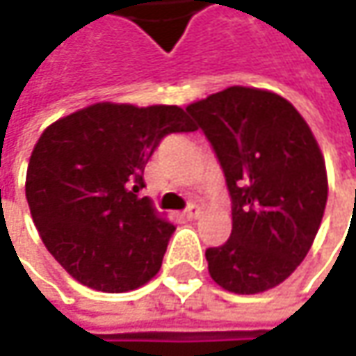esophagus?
<instances>
[{
	"label": "esophagus",
	"mask_w": 356,
	"mask_h": 356,
	"mask_svg": "<svg viewBox=\"0 0 356 356\" xmlns=\"http://www.w3.org/2000/svg\"><path fill=\"white\" fill-rule=\"evenodd\" d=\"M200 213L202 212H200L198 206H194V204H192V206H188V208L184 210V218L186 220H198Z\"/></svg>",
	"instance_id": "34e87169"
}]
</instances>
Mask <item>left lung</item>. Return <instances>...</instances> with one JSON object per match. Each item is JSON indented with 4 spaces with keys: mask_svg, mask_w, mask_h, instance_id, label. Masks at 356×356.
<instances>
[{
    "mask_svg": "<svg viewBox=\"0 0 356 356\" xmlns=\"http://www.w3.org/2000/svg\"><path fill=\"white\" fill-rule=\"evenodd\" d=\"M224 168L232 236L206 250L222 289L264 293L287 280L321 226L329 182L317 138L273 90L227 87L188 104Z\"/></svg>",
    "mask_w": 356,
    "mask_h": 356,
    "instance_id": "obj_1",
    "label": "left lung"
}]
</instances>
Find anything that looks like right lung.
Returning <instances> with one entry per match:
<instances>
[{
    "label": "right lung",
    "instance_id": "obj_1",
    "mask_svg": "<svg viewBox=\"0 0 356 356\" xmlns=\"http://www.w3.org/2000/svg\"><path fill=\"white\" fill-rule=\"evenodd\" d=\"M196 129L176 104L95 103L43 130L25 198L45 248L73 280L127 293L160 271L174 226L138 196L144 164L166 134Z\"/></svg>",
    "mask_w": 356,
    "mask_h": 356
}]
</instances>
